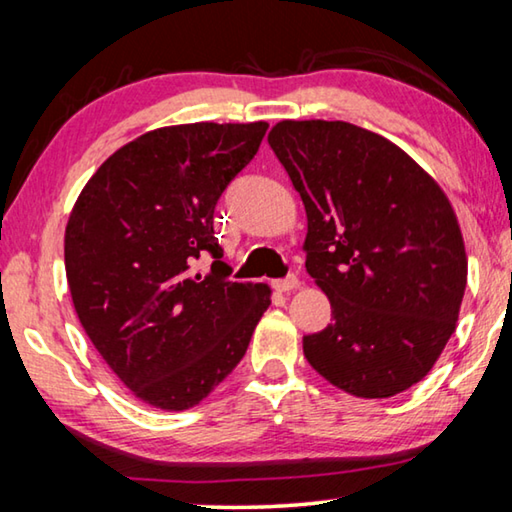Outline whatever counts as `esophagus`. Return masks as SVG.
<instances>
[{"label": "esophagus", "mask_w": 512, "mask_h": 512, "mask_svg": "<svg viewBox=\"0 0 512 512\" xmlns=\"http://www.w3.org/2000/svg\"><path fill=\"white\" fill-rule=\"evenodd\" d=\"M298 277L296 275H287L284 277V280H275L273 282V289L275 291H280V293H289V291H293V289H298Z\"/></svg>", "instance_id": "obj_1"}]
</instances>
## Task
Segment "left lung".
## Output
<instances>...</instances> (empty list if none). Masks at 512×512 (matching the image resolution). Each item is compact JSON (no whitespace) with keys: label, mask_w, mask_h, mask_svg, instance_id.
I'll list each match as a JSON object with an SVG mask.
<instances>
[{"label":"left lung","mask_w":512,"mask_h":512,"mask_svg":"<svg viewBox=\"0 0 512 512\" xmlns=\"http://www.w3.org/2000/svg\"><path fill=\"white\" fill-rule=\"evenodd\" d=\"M307 212V273L332 323L302 339L318 375L384 400L427 375L454 334L467 255L454 207L400 146L348 121L268 133Z\"/></svg>","instance_id":"obj_1"}]
</instances>
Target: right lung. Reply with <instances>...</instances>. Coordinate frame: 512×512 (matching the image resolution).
I'll return each instance as SVG.
<instances>
[{"label": "right lung", "mask_w": 512, "mask_h": 512, "mask_svg": "<svg viewBox=\"0 0 512 512\" xmlns=\"http://www.w3.org/2000/svg\"><path fill=\"white\" fill-rule=\"evenodd\" d=\"M266 121L155 128L101 164L65 228L69 293L85 334L135 397L192 409L237 368L271 305L230 282L214 207L255 158ZM210 254L207 276L193 262Z\"/></svg>", "instance_id": "add662e5"}]
</instances>
